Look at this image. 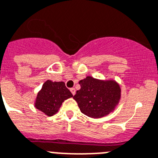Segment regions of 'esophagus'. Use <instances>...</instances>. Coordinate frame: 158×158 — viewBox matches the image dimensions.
Instances as JSON below:
<instances>
[{
  "instance_id": "34e87169",
  "label": "esophagus",
  "mask_w": 158,
  "mask_h": 158,
  "mask_svg": "<svg viewBox=\"0 0 158 158\" xmlns=\"http://www.w3.org/2000/svg\"><path fill=\"white\" fill-rule=\"evenodd\" d=\"M70 92L72 93L73 95H74V94H75V92H76V91H75V89H74V88L70 89Z\"/></svg>"
}]
</instances>
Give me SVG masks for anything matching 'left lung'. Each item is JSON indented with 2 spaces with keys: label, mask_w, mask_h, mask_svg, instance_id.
I'll use <instances>...</instances> for the list:
<instances>
[{
  "label": "left lung",
  "mask_w": 158,
  "mask_h": 158,
  "mask_svg": "<svg viewBox=\"0 0 158 158\" xmlns=\"http://www.w3.org/2000/svg\"><path fill=\"white\" fill-rule=\"evenodd\" d=\"M81 89L73 99L82 114L89 118H100L114 110L121 98L119 85L114 81H101L92 77L79 81Z\"/></svg>",
  "instance_id": "obj_1"
}]
</instances>
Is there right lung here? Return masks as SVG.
<instances>
[{
	"label": "right lung",
	"instance_id": "obj_1",
	"mask_svg": "<svg viewBox=\"0 0 158 158\" xmlns=\"http://www.w3.org/2000/svg\"><path fill=\"white\" fill-rule=\"evenodd\" d=\"M72 97L73 94L66 88L64 82L48 80L37 94L35 106L47 116H52L58 111L64 100Z\"/></svg>",
	"mask_w": 158,
	"mask_h": 158
}]
</instances>
